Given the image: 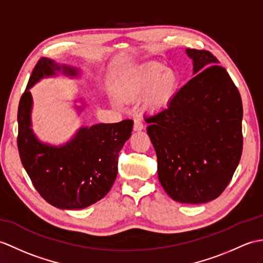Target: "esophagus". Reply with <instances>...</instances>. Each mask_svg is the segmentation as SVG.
<instances>
[{
  "mask_svg": "<svg viewBox=\"0 0 263 263\" xmlns=\"http://www.w3.org/2000/svg\"><path fill=\"white\" fill-rule=\"evenodd\" d=\"M143 127H144V125H143V122L141 120H140V119L134 120V125H133L134 130L140 131V130H142Z\"/></svg>",
  "mask_w": 263,
  "mask_h": 263,
  "instance_id": "34e87169",
  "label": "esophagus"
}]
</instances>
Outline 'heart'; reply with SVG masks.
Masks as SVG:
<instances>
[{
    "mask_svg": "<svg viewBox=\"0 0 263 263\" xmlns=\"http://www.w3.org/2000/svg\"><path fill=\"white\" fill-rule=\"evenodd\" d=\"M178 78L175 72L167 70L164 67L155 65L150 68L133 76L126 86V95L140 97L146 94V103L151 107L167 105L174 96Z\"/></svg>",
    "mask_w": 263,
    "mask_h": 263,
    "instance_id": "heart-1",
    "label": "heart"
}]
</instances>
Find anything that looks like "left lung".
<instances>
[{
	"mask_svg": "<svg viewBox=\"0 0 263 263\" xmlns=\"http://www.w3.org/2000/svg\"><path fill=\"white\" fill-rule=\"evenodd\" d=\"M186 52L195 76L167 107L144 120L164 191L179 203L203 204L225 191L240 162L243 107L239 89L214 54Z\"/></svg>",
	"mask_w": 263,
	"mask_h": 263,
	"instance_id": "8db88e82",
	"label": "left lung"
}]
</instances>
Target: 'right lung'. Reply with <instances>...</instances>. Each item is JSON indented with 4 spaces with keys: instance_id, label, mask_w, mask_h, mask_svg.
<instances>
[{
    "instance_id": "right-lung-1",
    "label": "right lung",
    "mask_w": 263,
    "mask_h": 263,
    "mask_svg": "<svg viewBox=\"0 0 263 263\" xmlns=\"http://www.w3.org/2000/svg\"><path fill=\"white\" fill-rule=\"evenodd\" d=\"M76 76L77 70L40 58L22 94L17 108V149L36 192L49 204L62 210L85 209L102 199L118 175L119 152L130 138L133 121L82 127L63 146L41 143L31 130L32 97L29 88L56 70Z\"/></svg>"
}]
</instances>
